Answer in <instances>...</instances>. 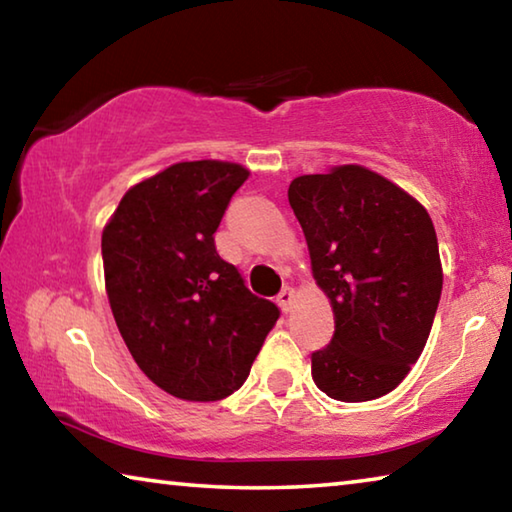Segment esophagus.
<instances>
[{"label":"esophagus","mask_w":512,"mask_h":512,"mask_svg":"<svg viewBox=\"0 0 512 512\" xmlns=\"http://www.w3.org/2000/svg\"><path fill=\"white\" fill-rule=\"evenodd\" d=\"M293 298H296V291L289 289V287H284L280 293H277L275 300H277V305H280L282 311H289L291 305H293Z\"/></svg>","instance_id":"esophagus-1"}]
</instances>
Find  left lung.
<instances>
[{
	"mask_svg": "<svg viewBox=\"0 0 512 512\" xmlns=\"http://www.w3.org/2000/svg\"><path fill=\"white\" fill-rule=\"evenodd\" d=\"M289 203L334 309V336L311 354V377L332 400H377L409 375L436 316L443 266L431 216L359 164L298 176Z\"/></svg>",
	"mask_w": 512,
	"mask_h": 512,
	"instance_id": "obj_1",
	"label": "left lung"
}]
</instances>
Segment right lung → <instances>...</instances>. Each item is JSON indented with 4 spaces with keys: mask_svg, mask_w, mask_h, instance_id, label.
Returning <instances> with one entry per match:
<instances>
[{
    "mask_svg": "<svg viewBox=\"0 0 512 512\" xmlns=\"http://www.w3.org/2000/svg\"><path fill=\"white\" fill-rule=\"evenodd\" d=\"M246 178L235 162L171 164L128 189L103 228V273L121 339L144 375L180 400L235 393L280 318L214 246Z\"/></svg>",
    "mask_w": 512,
    "mask_h": 512,
    "instance_id": "add662e5",
    "label": "right lung"
}]
</instances>
